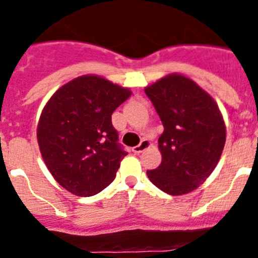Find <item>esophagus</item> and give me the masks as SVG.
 <instances>
[{"label": "esophagus", "mask_w": 258, "mask_h": 258, "mask_svg": "<svg viewBox=\"0 0 258 258\" xmlns=\"http://www.w3.org/2000/svg\"><path fill=\"white\" fill-rule=\"evenodd\" d=\"M150 146H151V142H150L149 140H142L140 145L133 147V152H136V154H141V152H143L145 150L149 149Z\"/></svg>", "instance_id": "34e87169"}]
</instances>
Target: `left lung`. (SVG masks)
Listing matches in <instances>:
<instances>
[{"label":"left lung","mask_w":258,"mask_h":258,"mask_svg":"<svg viewBox=\"0 0 258 258\" xmlns=\"http://www.w3.org/2000/svg\"><path fill=\"white\" fill-rule=\"evenodd\" d=\"M164 125L161 164L150 181L169 195H184L208 178L220 161L226 126L217 103L195 81L170 74L145 89Z\"/></svg>","instance_id":"left-lung-1"}]
</instances>
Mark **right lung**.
I'll use <instances>...</instances> for the list:
<instances>
[{"label":"right lung","instance_id":"1","mask_svg":"<svg viewBox=\"0 0 258 258\" xmlns=\"http://www.w3.org/2000/svg\"><path fill=\"white\" fill-rule=\"evenodd\" d=\"M132 92L104 77L85 75L51 95L37 125L41 156L61 187L93 197L115 179L126 156L111 115Z\"/></svg>","mask_w":258,"mask_h":258}]
</instances>
